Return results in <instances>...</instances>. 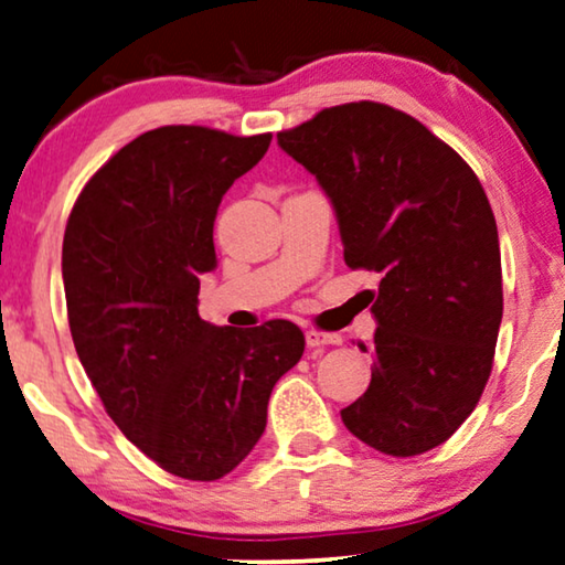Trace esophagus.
Masks as SVG:
<instances>
[{
    "label": "esophagus",
    "mask_w": 565,
    "mask_h": 565,
    "mask_svg": "<svg viewBox=\"0 0 565 565\" xmlns=\"http://www.w3.org/2000/svg\"><path fill=\"white\" fill-rule=\"evenodd\" d=\"M305 340H307V348H324V344H340L342 342L337 334L317 332V330H307Z\"/></svg>",
    "instance_id": "34e87169"
}]
</instances>
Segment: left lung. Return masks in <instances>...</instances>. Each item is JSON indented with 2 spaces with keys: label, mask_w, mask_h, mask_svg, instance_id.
Segmentation results:
<instances>
[{
  "label": "left lung",
  "mask_w": 565,
  "mask_h": 565,
  "mask_svg": "<svg viewBox=\"0 0 565 565\" xmlns=\"http://www.w3.org/2000/svg\"><path fill=\"white\" fill-rule=\"evenodd\" d=\"M330 198L344 264L370 294L373 377L342 424L373 449L416 457L465 424L492 373L502 322L500 238L477 174L414 116L360 100L276 134Z\"/></svg>",
  "instance_id": "1"
}]
</instances>
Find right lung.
Segmentation results:
<instances>
[{"mask_svg":"<svg viewBox=\"0 0 565 565\" xmlns=\"http://www.w3.org/2000/svg\"><path fill=\"white\" fill-rule=\"evenodd\" d=\"M271 134L162 126L90 177L63 238L67 322L106 414L174 477L213 482L266 428L279 377L305 334L286 319L238 330L198 315L217 266V205L260 162Z\"/></svg>","mask_w":565,"mask_h":565,"instance_id":"1","label":"right lung"}]
</instances>
